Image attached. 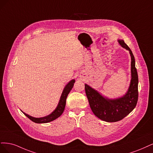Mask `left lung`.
Masks as SVG:
<instances>
[{"label": "left lung", "mask_w": 153, "mask_h": 153, "mask_svg": "<svg viewBox=\"0 0 153 153\" xmlns=\"http://www.w3.org/2000/svg\"><path fill=\"white\" fill-rule=\"evenodd\" d=\"M120 45L130 51L131 56V79L129 89L121 98L114 100L103 97L97 91L85 85V91L91 109L99 119L107 122H116L123 120L134 109L139 97L138 74L134 55L123 40H118Z\"/></svg>", "instance_id": "1"}]
</instances>
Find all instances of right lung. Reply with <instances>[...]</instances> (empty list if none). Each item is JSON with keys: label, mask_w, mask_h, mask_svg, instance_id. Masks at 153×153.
I'll return each mask as SVG.
<instances>
[{"label": "right lung", "mask_w": 153, "mask_h": 153, "mask_svg": "<svg viewBox=\"0 0 153 153\" xmlns=\"http://www.w3.org/2000/svg\"><path fill=\"white\" fill-rule=\"evenodd\" d=\"M74 82H75V80L72 79L65 86V88H64V90L62 92V94L60 97V102H59V103H58V105L57 107L56 108V109L51 113V114L48 115L46 117L36 118V117H33L29 116L24 112H23V114L25 115L28 118H29V119H30L31 121H32L34 123H46L50 122V121H52L53 120H56V118H58L59 116H60L62 115L64 109H65L67 97L68 96V93H69V92L72 90V88H73L74 83Z\"/></svg>", "instance_id": "1"}]
</instances>
